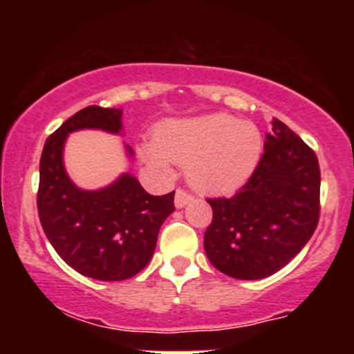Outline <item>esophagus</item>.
Listing matches in <instances>:
<instances>
[{
    "mask_svg": "<svg viewBox=\"0 0 354 354\" xmlns=\"http://www.w3.org/2000/svg\"><path fill=\"white\" fill-rule=\"evenodd\" d=\"M191 200H193V194L183 188L176 189V194H174V205H176V208H183V206L188 205Z\"/></svg>",
    "mask_w": 354,
    "mask_h": 354,
    "instance_id": "esophagus-1",
    "label": "esophagus"
}]
</instances>
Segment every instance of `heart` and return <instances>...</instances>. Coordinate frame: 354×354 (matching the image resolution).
Instances as JSON below:
<instances>
[{"label": "heart", "mask_w": 354, "mask_h": 354, "mask_svg": "<svg viewBox=\"0 0 354 354\" xmlns=\"http://www.w3.org/2000/svg\"><path fill=\"white\" fill-rule=\"evenodd\" d=\"M263 151L258 126L226 113L169 120L154 131L153 145L141 156L154 168L185 165L194 188L206 193H230L253 174Z\"/></svg>", "instance_id": "obj_1"}]
</instances>
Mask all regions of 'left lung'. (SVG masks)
<instances>
[{"mask_svg": "<svg viewBox=\"0 0 354 354\" xmlns=\"http://www.w3.org/2000/svg\"><path fill=\"white\" fill-rule=\"evenodd\" d=\"M271 124L250 180L234 196L206 200L213 209L206 256L236 279H261L281 270L319 221L318 158L283 121L274 118Z\"/></svg>", "mask_w": 354, "mask_h": 354, "instance_id": "8db88e82", "label": "left lung"}]
</instances>
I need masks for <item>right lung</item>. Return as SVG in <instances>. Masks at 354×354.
<instances>
[{
  "label": "right lung",
  "mask_w": 354,
  "mask_h": 354,
  "mask_svg": "<svg viewBox=\"0 0 354 354\" xmlns=\"http://www.w3.org/2000/svg\"><path fill=\"white\" fill-rule=\"evenodd\" d=\"M121 115L115 108H83L50 135L39 160L38 214L44 234L66 265L101 281L140 273L154 253L161 225L174 211V191L153 196L131 174L108 188L84 191L64 171L66 136L88 128L120 133Z\"/></svg>",
  "instance_id": "right-lung-1"
}]
</instances>
